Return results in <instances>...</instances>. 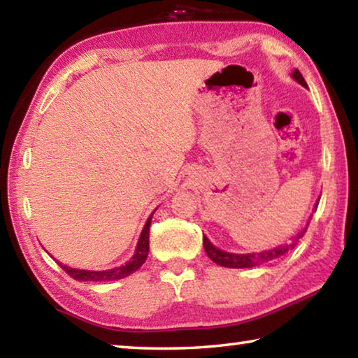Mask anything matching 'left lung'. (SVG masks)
<instances>
[{
  "label": "left lung",
  "mask_w": 358,
  "mask_h": 358,
  "mask_svg": "<svg viewBox=\"0 0 358 358\" xmlns=\"http://www.w3.org/2000/svg\"><path fill=\"white\" fill-rule=\"evenodd\" d=\"M292 77L300 85H303V87H308L306 82H305V78H303V76L300 74L299 69H295L292 72ZM305 232H306V229H303L301 232L294 238V243L292 245L278 248V250L259 252V254H256V252H254V254H230V252H224V251L217 250V248H215L213 245H211L207 237H203V248H205V252H207V256L211 260H213L215 264H217V265L227 266V268H248V266H256V265L268 262V260H273V259H278V257L284 256V254L292 250L296 241H299L303 237V234H305Z\"/></svg>",
  "instance_id": "obj_1"
}]
</instances>
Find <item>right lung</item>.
<instances>
[{
	"label": "right lung",
	"mask_w": 358,
	"mask_h": 358,
	"mask_svg": "<svg viewBox=\"0 0 358 358\" xmlns=\"http://www.w3.org/2000/svg\"><path fill=\"white\" fill-rule=\"evenodd\" d=\"M150 224H151V216L148 217L147 224H145V227L141 234V238H138V245H137L134 257H132V260H129V262L123 266L106 270V271H88V270L69 268V266L62 265V264L59 265H62L66 273H68L71 278H74L76 281H115V280H121V278H126L128 275L134 273L136 270L141 268L142 264L147 260L148 250H150V243H148Z\"/></svg>",
	"instance_id": "add662e5"
}]
</instances>
